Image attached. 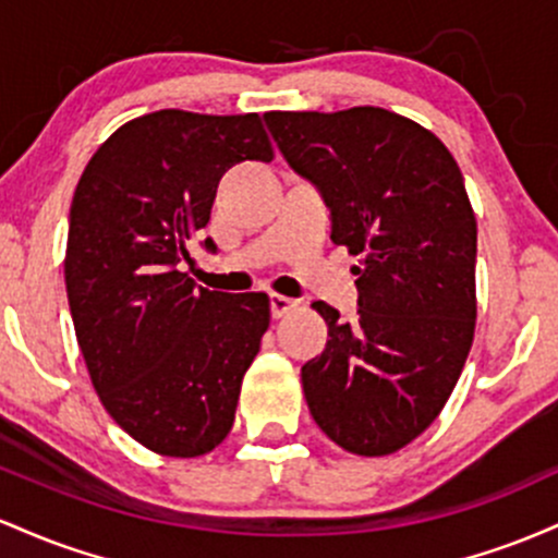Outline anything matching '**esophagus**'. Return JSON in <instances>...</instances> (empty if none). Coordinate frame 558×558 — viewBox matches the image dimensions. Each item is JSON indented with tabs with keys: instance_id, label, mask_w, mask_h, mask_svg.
Masks as SVG:
<instances>
[{
	"instance_id": "1",
	"label": "esophagus",
	"mask_w": 558,
	"mask_h": 558,
	"mask_svg": "<svg viewBox=\"0 0 558 558\" xmlns=\"http://www.w3.org/2000/svg\"><path fill=\"white\" fill-rule=\"evenodd\" d=\"M295 308H298V300L284 298V295H271V316L274 318L287 316V313H292Z\"/></svg>"
}]
</instances>
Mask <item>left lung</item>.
Listing matches in <instances>:
<instances>
[{
	"label": "left lung",
	"mask_w": 558,
	"mask_h": 558,
	"mask_svg": "<svg viewBox=\"0 0 558 558\" xmlns=\"http://www.w3.org/2000/svg\"><path fill=\"white\" fill-rule=\"evenodd\" d=\"M290 168L331 213V242L359 255V316L313 303L329 327L300 372L313 422L359 456H387L435 422L474 340L477 221L453 155L398 112L263 116Z\"/></svg>",
	"instance_id": "1"
}]
</instances>
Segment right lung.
Instances as JSON below:
<instances>
[{
  "label": "right lung",
  "mask_w": 558,
  "mask_h": 558,
  "mask_svg": "<svg viewBox=\"0 0 558 558\" xmlns=\"http://www.w3.org/2000/svg\"><path fill=\"white\" fill-rule=\"evenodd\" d=\"M271 158L258 112L158 110L123 123L78 179L65 250L78 348L118 427L160 456L208 453L234 424L268 295L210 292L181 263L223 173Z\"/></svg>",
  "instance_id": "add662e5"
}]
</instances>
